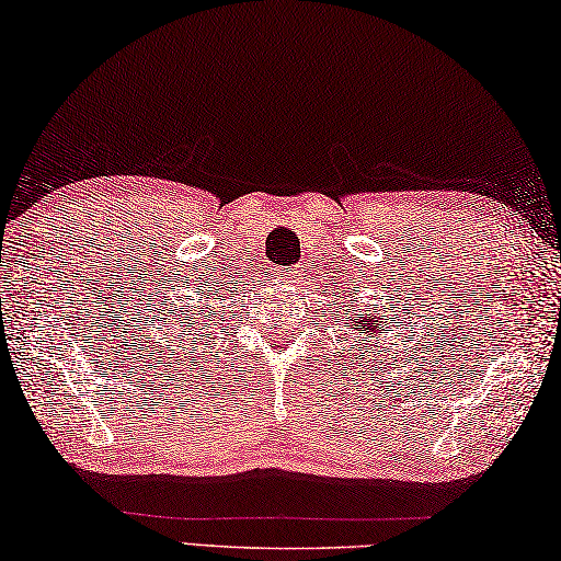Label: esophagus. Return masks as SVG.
I'll return each mask as SVG.
<instances>
[{"mask_svg": "<svg viewBox=\"0 0 561 561\" xmlns=\"http://www.w3.org/2000/svg\"><path fill=\"white\" fill-rule=\"evenodd\" d=\"M276 278L283 280V283H297V280H300V271H297V268H278Z\"/></svg>", "mask_w": 561, "mask_h": 561, "instance_id": "obj_1", "label": "esophagus"}]
</instances>
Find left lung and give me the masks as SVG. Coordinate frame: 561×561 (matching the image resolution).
<instances>
[{"label": "left lung", "instance_id": "obj_1", "mask_svg": "<svg viewBox=\"0 0 561 561\" xmlns=\"http://www.w3.org/2000/svg\"><path fill=\"white\" fill-rule=\"evenodd\" d=\"M339 317L341 324H344V341L346 344H353L358 348H373L375 351H385L387 348V339L394 331V327H399L402 322L394 314L375 312L370 305H358V297L353 295V300L346 305H339ZM409 322V317H407ZM397 346V341H394ZM407 351V348H404ZM404 368V365H402Z\"/></svg>", "mask_w": 561, "mask_h": 561}]
</instances>
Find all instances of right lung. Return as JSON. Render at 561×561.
Listing matches in <instances>:
<instances>
[{"label":"right lung","instance_id":"obj_1","mask_svg":"<svg viewBox=\"0 0 561 561\" xmlns=\"http://www.w3.org/2000/svg\"><path fill=\"white\" fill-rule=\"evenodd\" d=\"M217 290H205L203 302H186L179 310H169V314L162 317V322L169 327H159L164 334V344L159 348L162 358H171V363L184 365L191 373L208 368L213 356L208 344L210 329L220 324L225 317V312L217 314V302L225 295Z\"/></svg>","mask_w":561,"mask_h":561}]
</instances>
